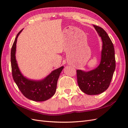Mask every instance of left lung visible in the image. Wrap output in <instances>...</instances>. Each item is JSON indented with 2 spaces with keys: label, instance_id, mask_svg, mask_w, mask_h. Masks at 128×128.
Instances as JSON below:
<instances>
[{
  "label": "left lung",
  "instance_id": "1",
  "mask_svg": "<svg viewBox=\"0 0 128 128\" xmlns=\"http://www.w3.org/2000/svg\"><path fill=\"white\" fill-rule=\"evenodd\" d=\"M93 26L102 41L100 63L89 71L76 70L79 88L88 95H98L107 90L116 66L114 47L110 38L103 28L96 25Z\"/></svg>",
  "mask_w": 128,
  "mask_h": 128
}]
</instances>
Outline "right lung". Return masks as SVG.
Returning <instances> with one entry per match:
<instances>
[{
    "instance_id": "obj_1",
    "label": "right lung",
    "mask_w": 128,
    "mask_h": 128,
    "mask_svg": "<svg viewBox=\"0 0 128 128\" xmlns=\"http://www.w3.org/2000/svg\"><path fill=\"white\" fill-rule=\"evenodd\" d=\"M22 30L23 29L17 34L10 52L13 78L21 92L26 98L34 101L47 100L52 98L56 92L58 79L64 66L52 71L42 80H31L24 76L18 67L16 58L17 38Z\"/></svg>"
}]
</instances>
